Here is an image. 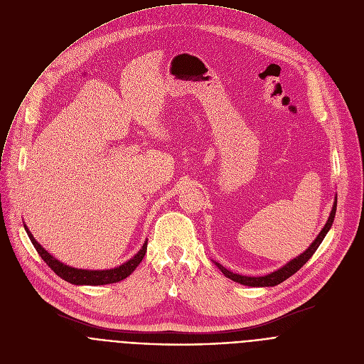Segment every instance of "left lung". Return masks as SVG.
<instances>
[{
	"mask_svg": "<svg viewBox=\"0 0 364 364\" xmlns=\"http://www.w3.org/2000/svg\"><path fill=\"white\" fill-rule=\"evenodd\" d=\"M336 210H337V197H336V201L333 204V209H331V213H330V218L327 220V223L324 225L323 230L318 233V236L316 237V240L309 245V247L301 253L299 256H296L295 259H292V261H289L285 267L279 268L278 271L272 272V274H268L265 277H243V275H239V274H233L230 272L229 269H226L225 267H222L220 264L215 262L216 267L225 274V277L230 278L232 281L235 282H239L242 285H247V287H275L281 282H284L285 279H288L291 275H294L296 271H299L306 262L308 259L313 256L316 253V250L318 249V246L321 245V242L324 240L326 235L328 233V230L331 229V225L334 222V216H336Z\"/></svg>",
	"mask_w": 364,
	"mask_h": 364,
	"instance_id": "1",
	"label": "left lung"
}]
</instances>
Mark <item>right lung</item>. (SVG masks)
Segmentation results:
<instances>
[{"instance_id":"add662e5","label":"right lung","mask_w":364,"mask_h":364,"mask_svg":"<svg viewBox=\"0 0 364 364\" xmlns=\"http://www.w3.org/2000/svg\"><path fill=\"white\" fill-rule=\"evenodd\" d=\"M24 229L33 243V246L36 247L37 253L41 256L43 261L53 269V272L56 275H59L62 279L73 284V285H107V284H115L119 282L122 279H125L127 277H129L134 269L141 264V261L145 256L146 252V243L148 240L144 242L142 247L139 249V252L131 257L129 261H127L125 264H122L121 267L112 268V269H103V271H89V269H77V268H72L69 265L62 264L60 261H58L56 257L51 256L31 235V232L28 230V228L24 225Z\"/></svg>"}]
</instances>
